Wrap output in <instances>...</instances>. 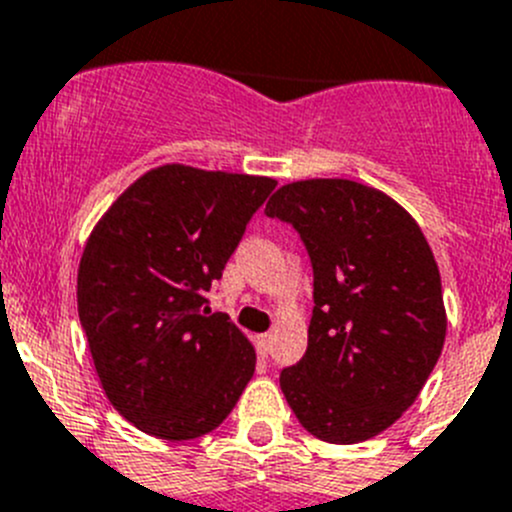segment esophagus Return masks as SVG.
Segmentation results:
<instances>
[{
    "label": "esophagus",
    "instance_id": "esophagus-1",
    "mask_svg": "<svg viewBox=\"0 0 512 512\" xmlns=\"http://www.w3.org/2000/svg\"><path fill=\"white\" fill-rule=\"evenodd\" d=\"M270 343H272L270 333H262V336L255 338V348H257V353H260L262 358H265L267 353H270Z\"/></svg>",
    "mask_w": 512,
    "mask_h": 512
}]
</instances>
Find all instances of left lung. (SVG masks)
I'll return each instance as SVG.
<instances>
[{
  "label": "left lung",
  "mask_w": 512,
  "mask_h": 512,
  "mask_svg": "<svg viewBox=\"0 0 512 512\" xmlns=\"http://www.w3.org/2000/svg\"><path fill=\"white\" fill-rule=\"evenodd\" d=\"M265 214L293 224L313 267L308 348L280 371V389L313 437H376L412 407L447 333L422 229L394 199L348 179L283 186Z\"/></svg>",
  "instance_id": "8db88e82"
}]
</instances>
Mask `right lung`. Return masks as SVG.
<instances>
[{"instance_id": "1", "label": "right lung", "mask_w": 512, "mask_h": 512, "mask_svg": "<svg viewBox=\"0 0 512 512\" xmlns=\"http://www.w3.org/2000/svg\"><path fill=\"white\" fill-rule=\"evenodd\" d=\"M267 176L166 164L143 174L90 234L78 315L105 396L141 432L197 439L227 419L255 374V348L209 290Z\"/></svg>"}]
</instances>
